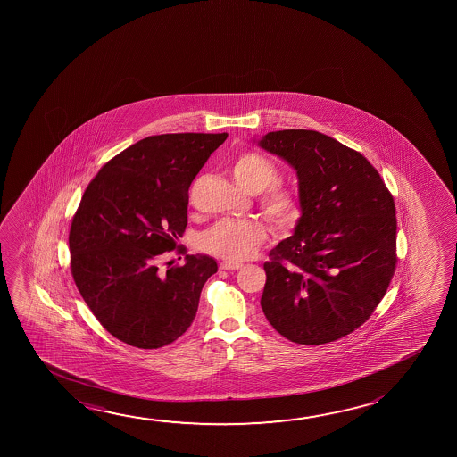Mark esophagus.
I'll return each instance as SVG.
<instances>
[{
    "mask_svg": "<svg viewBox=\"0 0 457 457\" xmlns=\"http://www.w3.org/2000/svg\"><path fill=\"white\" fill-rule=\"evenodd\" d=\"M242 262H220V270H237L242 268Z\"/></svg>",
    "mask_w": 457,
    "mask_h": 457,
    "instance_id": "1",
    "label": "esophagus"
}]
</instances>
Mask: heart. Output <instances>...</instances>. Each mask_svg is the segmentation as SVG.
Segmentation results:
<instances>
[{
	"mask_svg": "<svg viewBox=\"0 0 457 457\" xmlns=\"http://www.w3.org/2000/svg\"><path fill=\"white\" fill-rule=\"evenodd\" d=\"M234 180L248 193H262L260 207L270 225L288 231L298 225L304 199L296 187L277 183L280 172L270 157L256 151H245L231 162ZM266 228L258 220H221L204 232L199 239L204 252L228 262H244L262 247Z\"/></svg>",
	"mask_w": 457,
	"mask_h": 457,
	"instance_id": "1",
	"label": "heart"
}]
</instances>
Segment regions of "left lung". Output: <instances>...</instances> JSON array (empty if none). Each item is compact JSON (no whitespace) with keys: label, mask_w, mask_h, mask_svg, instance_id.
<instances>
[{"label":"left lung","mask_w":457,"mask_h":457,"mask_svg":"<svg viewBox=\"0 0 457 457\" xmlns=\"http://www.w3.org/2000/svg\"><path fill=\"white\" fill-rule=\"evenodd\" d=\"M260 146L298 173L304 212L264 262L262 312L292 343L327 345L367 322L396 268L394 195L367 157L328 135L288 129Z\"/></svg>","instance_id":"left-lung-1"}]
</instances>
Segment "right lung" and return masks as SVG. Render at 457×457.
I'll list each match as a JSON object with an SVG mask.
<instances>
[{
    "label": "right lung",
    "mask_w": 457,
    "mask_h": 457,
    "mask_svg": "<svg viewBox=\"0 0 457 457\" xmlns=\"http://www.w3.org/2000/svg\"><path fill=\"white\" fill-rule=\"evenodd\" d=\"M226 137L151 135L110 159L84 191L68 236L70 270L92 314L126 345L164 347L195 320L217 262L187 254L185 266L161 270L157 260L177 248L189 187Z\"/></svg>",
    "instance_id": "1"
}]
</instances>
